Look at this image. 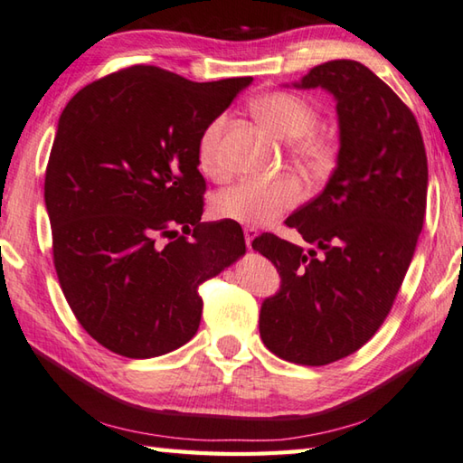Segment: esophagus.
<instances>
[{
    "label": "esophagus",
    "mask_w": 463,
    "mask_h": 463,
    "mask_svg": "<svg viewBox=\"0 0 463 463\" xmlns=\"http://www.w3.org/2000/svg\"><path fill=\"white\" fill-rule=\"evenodd\" d=\"M243 235H246V246H248V250H250V248H251V240H254L256 235H258V230L246 228V230H243Z\"/></svg>",
    "instance_id": "esophagus-1"
}]
</instances>
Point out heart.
<instances>
[{
    "label": "heart",
    "instance_id": "obj_1",
    "mask_svg": "<svg viewBox=\"0 0 463 463\" xmlns=\"http://www.w3.org/2000/svg\"><path fill=\"white\" fill-rule=\"evenodd\" d=\"M251 112L269 133L288 141L294 161L312 173L326 171L335 163L338 143L335 135L317 128L318 109L304 96L286 90L260 94L251 102ZM223 117L209 123L197 145L199 171L209 179H222L225 165L222 159ZM302 187L292 177L269 181L241 179L235 185L222 189L212 199V213L217 220L233 222L254 228L276 222L286 212L300 203Z\"/></svg>",
    "mask_w": 463,
    "mask_h": 463
}]
</instances>
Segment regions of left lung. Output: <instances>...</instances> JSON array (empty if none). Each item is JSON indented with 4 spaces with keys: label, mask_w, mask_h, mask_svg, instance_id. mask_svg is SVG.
<instances>
[{
    "label": "left lung",
    "mask_w": 463,
    "mask_h": 463,
    "mask_svg": "<svg viewBox=\"0 0 463 463\" xmlns=\"http://www.w3.org/2000/svg\"><path fill=\"white\" fill-rule=\"evenodd\" d=\"M298 89L335 94L340 151L325 191L288 217L304 250L261 233L251 248L282 278L260 336L276 356L322 367L353 354L393 308L427 205V155L407 104L354 60L314 66Z\"/></svg>",
    "instance_id": "1"
}]
</instances>
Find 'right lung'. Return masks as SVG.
<instances>
[{
  "label": "right lung",
  "instance_id": "right-lung-1",
  "mask_svg": "<svg viewBox=\"0 0 463 463\" xmlns=\"http://www.w3.org/2000/svg\"><path fill=\"white\" fill-rule=\"evenodd\" d=\"M250 82L138 64L84 86L60 115L43 181L54 268L76 320L109 351L151 359L185 345L199 286L246 254L238 223L202 222L197 145Z\"/></svg>",
  "mask_w": 463,
  "mask_h": 463
}]
</instances>
